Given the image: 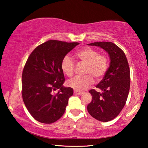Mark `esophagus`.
I'll return each mask as SVG.
<instances>
[{
    "label": "esophagus",
    "mask_w": 148,
    "mask_h": 148,
    "mask_svg": "<svg viewBox=\"0 0 148 148\" xmlns=\"http://www.w3.org/2000/svg\"><path fill=\"white\" fill-rule=\"evenodd\" d=\"M74 92L75 94L76 95H83L84 92H80V91H74Z\"/></svg>",
    "instance_id": "34e87169"
}]
</instances>
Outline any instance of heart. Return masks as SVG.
<instances>
[{
    "label": "heart",
    "mask_w": 148,
    "mask_h": 148,
    "mask_svg": "<svg viewBox=\"0 0 148 148\" xmlns=\"http://www.w3.org/2000/svg\"><path fill=\"white\" fill-rule=\"evenodd\" d=\"M76 56L84 63L87 64L84 76H75L68 82V86L76 91H84L93 83V78L101 79L107 71L108 61L104 55H99L97 49L87 47L76 52ZM74 62L69 57H64L62 60L61 67L67 76L74 74Z\"/></svg>",
    "instance_id": "obj_1"
}]
</instances>
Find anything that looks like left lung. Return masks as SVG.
<instances>
[{"label":"left lung","instance_id":"8db88e82","mask_svg":"<svg viewBox=\"0 0 148 148\" xmlns=\"http://www.w3.org/2000/svg\"><path fill=\"white\" fill-rule=\"evenodd\" d=\"M89 46L101 47L109 55L110 66L101 82L96 86L102 91H89L92 101L87 111L100 121L107 122L118 116L128 97L131 74L127 57L123 51L110 42H98Z\"/></svg>","mask_w":148,"mask_h":148}]
</instances>
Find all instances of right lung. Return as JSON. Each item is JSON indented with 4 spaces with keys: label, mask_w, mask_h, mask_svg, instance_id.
Returning a JSON list of instances; mask_svg holds the SVG:
<instances>
[{
    "label": "right lung",
    "mask_w": 148,
    "mask_h": 148,
    "mask_svg": "<svg viewBox=\"0 0 148 148\" xmlns=\"http://www.w3.org/2000/svg\"><path fill=\"white\" fill-rule=\"evenodd\" d=\"M78 44L51 40L36 47L27 59L22 74V97L36 121L52 123L64 114L73 89L62 86L65 79L61 64Z\"/></svg>",
    "instance_id": "obj_1"
}]
</instances>
